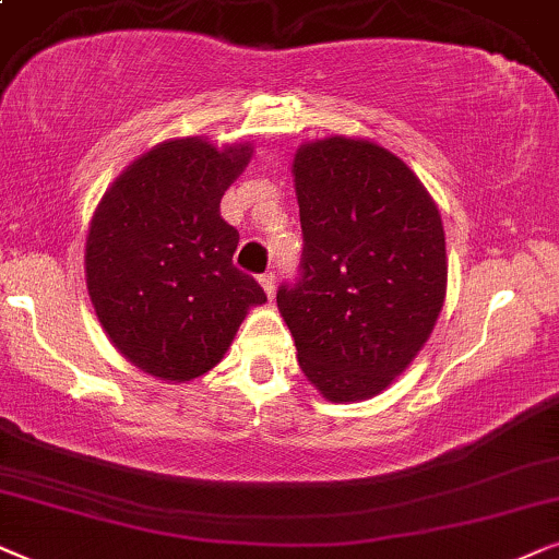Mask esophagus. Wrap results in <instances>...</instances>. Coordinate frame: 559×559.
Wrapping results in <instances>:
<instances>
[{
	"instance_id": "esophagus-1",
	"label": "esophagus",
	"mask_w": 559,
	"mask_h": 559,
	"mask_svg": "<svg viewBox=\"0 0 559 559\" xmlns=\"http://www.w3.org/2000/svg\"><path fill=\"white\" fill-rule=\"evenodd\" d=\"M260 286L265 288L267 299H273V294H275V273L271 271V273H263V275H260Z\"/></svg>"
}]
</instances>
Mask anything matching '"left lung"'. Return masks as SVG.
<instances>
[{"instance_id":"left-lung-1","label":"left lung","mask_w":559,"mask_h":559,"mask_svg":"<svg viewBox=\"0 0 559 559\" xmlns=\"http://www.w3.org/2000/svg\"><path fill=\"white\" fill-rule=\"evenodd\" d=\"M304 250L275 301L299 366L330 401L381 393L414 360L444 304L440 212L404 160L330 138L294 160Z\"/></svg>"}]
</instances>
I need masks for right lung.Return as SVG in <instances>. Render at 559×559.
I'll return each mask as SVG.
<instances>
[{
    "label": "right lung",
    "mask_w": 559,
    "mask_h": 559,
    "mask_svg": "<svg viewBox=\"0 0 559 559\" xmlns=\"http://www.w3.org/2000/svg\"><path fill=\"white\" fill-rule=\"evenodd\" d=\"M252 147L163 143L104 193L86 237V284L115 347L163 381L217 366L265 292L233 263L240 233L219 202Z\"/></svg>",
    "instance_id": "1"
}]
</instances>
